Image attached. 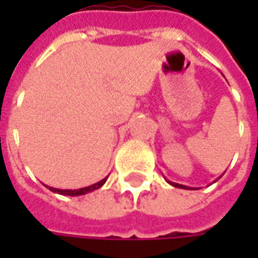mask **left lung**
Instances as JSON below:
<instances>
[{
    "instance_id": "8db88e82",
    "label": "left lung",
    "mask_w": 258,
    "mask_h": 258,
    "mask_svg": "<svg viewBox=\"0 0 258 258\" xmlns=\"http://www.w3.org/2000/svg\"><path fill=\"white\" fill-rule=\"evenodd\" d=\"M167 182L170 185H173V186H175V188H181V189H195V188H190V186H185V185H181V184H177V182H171V181H168Z\"/></svg>"
}]
</instances>
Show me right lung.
<instances>
[{"instance_id": "obj_1", "label": "right lung", "mask_w": 258, "mask_h": 258, "mask_svg": "<svg viewBox=\"0 0 258 258\" xmlns=\"http://www.w3.org/2000/svg\"><path fill=\"white\" fill-rule=\"evenodd\" d=\"M106 178L101 179L99 182H96V184H92L90 186H85V188H80V189H58V188H52V186H49V190H52L55 194L59 195H64V196H80V195H85L88 194V192H92V190L99 189L102 185L106 182Z\"/></svg>"}]
</instances>
